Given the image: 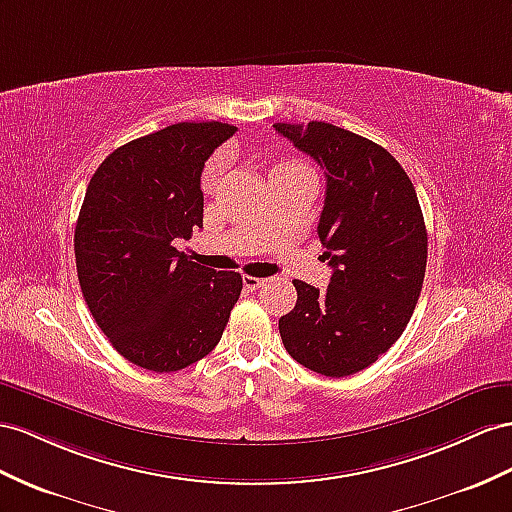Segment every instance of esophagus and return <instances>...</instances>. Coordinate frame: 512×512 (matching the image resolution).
I'll return each instance as SVG.
<instances>
[{"label": "esophagus", "instance_id": "esophagus-1", "mask_svg": "<svg viewBox=\"0 0 512 512\" xmlns=\"http://www.w3.org/2000/svg\"><path fill=\"white\" fill-rule=\"evenodd\" d=\"M242 281H244V287H246V290H248V292H255V290H259V287H261V285H266V281H268V279H259V277H248V274H246V277H244Z\"/></svg>", "mask_w": 512, "mask_h": 512}]
</instances>
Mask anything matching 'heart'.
<instances>
[{"instance_id": "b5f03b06", "label": "heart", "mask_w": 512, "mask_h": 512, "mask_svg": "<svg viewBox=\"0 0 512 512\" xmlns=\"http://www.w3.org/2000/svg\"><path fill=\"white\" fill-rule=\"evenodd\" d=\"M218 168H220V160H214L212 164L207 166L205 175H203V186H205V188L212 186V181H214V177H216V173H218Z\"/></svg>"}]
</instances>
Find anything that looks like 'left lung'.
Here are the masks:
<instances>
[{
  "instance_id": "1",
  "label": "left lung",
  "mask_w": 512,
  "mask_h": 512,
  "mask_svg": "<svg viewBox=\"0 0 512 512\" xmlns=\"http://www.w3.org/2000/svg\"><path fill=\"white\" fill-rule=\"evenodd\" d=\"M324 168L318 222L333 268L320 292L294 281L296 307L279 320L285 350L322 376H350L396 344L422 292L428 235L409 175L381 144L324 121L274 123Z\"/></svg>"
}]
</instances>
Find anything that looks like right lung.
I'll list each match as a JSON object with an SVG mask.
<instances>
[{
  "mask_svg": "<svg viewBox=\"0 0 512 512\" xmlns=\"http://www.w3.org/2000/svg\"><path fill=\"white\" fill-rule=\"evenodd\" d=\"M233 134L218 121L168 125L112 151L88 183L77 279L110 344L144 370L177 372L209 355L240 298V272L175 248L203 229V166Z\"/></svg>",
  "mask_w": 512,
  "mask_h": 512,
  "instance_id": "obj_1",
  "label": "right lung"
}]
</instances>
